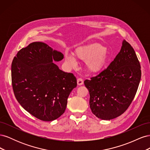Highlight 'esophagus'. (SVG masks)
I'll return each mask as SVG.
<instances>
[{
	"instance_id": "esophagus-1",
	"label": "esophagus",
	"mask_w": 150,
	"mask_h": 150,
	"mask_svg": "<svg viewBox=\"0 0 150 150\" xmlns=\"http://www.w3.org/2000/svg\"><path fill=\"white\" fill-rule=\"evenodd\" d=\"M77 83H78V85H79V86L83 85V83H83V79H81V78L78 79V80H77Z\"/></svg>"
}]
</instances>
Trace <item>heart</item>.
<instances>
[{
  "label": "heart",
  "instance_id": "obj_1",
  "mask_svg": "<svg viewBox=\"0 0 150 150\" xmlns=\"http://www.w3.org/2000/svg\"><path fill=\"white\" fill-rule=\"evenodd\" d=\"M75 57L69 54H66L65 60L67 64L76 67L77 60L85 62V67L89 72L100 71L107 61V49L101 44L94 43L86 45L77 49Z\"/></svg>",
  "mask_w": 150,
  "mask_h": 150
}]
</instances>
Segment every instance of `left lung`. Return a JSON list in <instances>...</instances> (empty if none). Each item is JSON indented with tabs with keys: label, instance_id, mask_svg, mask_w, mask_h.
Listing matches in <instances>:
<instances>
[{
	"label": "left lung",
	"instance_id": "1",
	"mask_svg": "<svg viewBox=\"0 0 150 150\" xmlns=\"http://www.w3.org/2000/svg\"><path fill=\"white\" fill-rule=\"evenodd\" d=\"M141 76V66L134 50L123 40L120 52L106 69L84 81L92 112L103 120L122 115L133 100Z\"/></svg>",
	"mask_w": 150,
	"mask_h": 150
}]
</instances>
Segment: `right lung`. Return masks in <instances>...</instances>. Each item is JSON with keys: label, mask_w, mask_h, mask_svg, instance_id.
Returning <instances> with one entry per match:
<instances>
[{"label": "right lung", "mask_w": 150, "mask_h": 150, "mask_svg": "<svg viewBox=\"0 0 150 150\" xmlns=\"http://www.w3.org/2000/svg\"><path fill=\"white\" fill-rule=\"evenodd\" d=\"M63 58L60 51L34 42L21 49L13 59L11 76L16 98L25 110L42 121L60 117L77 86L74 74L62 71L53 62Z\"/></svg>", "instance_id": "right-lung-1"}]
</instances>
